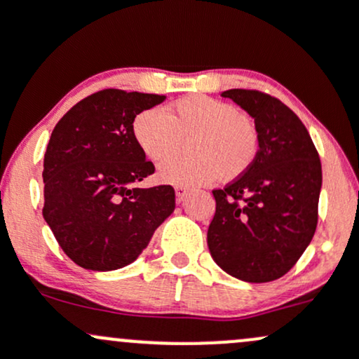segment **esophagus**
<instances>
[{
    "mask_svg": "<svg viewBox=\"0 0 359 359\" xmlns=\"http://www.w3.org/2000/svg\"><path fill=\"white\" fill-rule=\"evenodd\" d=\"M189 189L187 187H175V196H177V201H179V203H182V201L185 199V197L189 196Z\"/></svg>",
    "mask_w": 359,
    "mask_h": 359,
    "instance_id": "1",
    "label": "esophagus"
}]
</instances>
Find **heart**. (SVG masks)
Here are the masks:
<instances>
[{
	"label": "heart",
	"instance_id": "b5f03b06",
	"mask_svg": "<svg viewBox=\"0 0 359 359\" xmlns=\"http://www.w3.org/2000/svg\"><path fill=\"white\" fill-rule=\"evenodd\" d=\"M133 138L151 162H162L191 137L187 158H170L158 168L162 182L192 187L211 184L222 175L233 180L253 165L258 154V131L248 116L229 102L189 94L162 109H145L135 118Z\"/></svg>",
	"mask_w": 359,
	"mask_h": 359
}]
</instances>
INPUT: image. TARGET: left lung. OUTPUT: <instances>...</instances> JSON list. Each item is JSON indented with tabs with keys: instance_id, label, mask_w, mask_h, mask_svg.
<instances>
[{
	"instance_id": "8db88e82",
	"label": "left lung",
	"mask_w": 359,
	"mask_h": 359,
	"mask_svg": "<svg viewBox=\"0 0 359 359\" xmlns=\"http://www.w3.org/2000/svg\"><path fill=\"white\" fill-rule=\"evenodd\" d=\"M255 119L253 165L212 191L216 214L208 246L231 277L263 283L285 275L311 243L317 226L323 168L307 128L282 101L258 90L221 94Z\"/></svg>"
}]
</instances>
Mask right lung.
I'll return each instance as SVG.
<instances>
[{
	"mask_svg": "<svg viewBox=\"0 0 359 359\" xmlns=\"http://www.w3.org/2000/svg\"><path fill=\"white\" fill-rule=\"evenodd\" d=\"M165 96L104 89L77 102L52 131L43 158V219L86 270L130 265L174 212L172 185L142 189L155 172L133 138L135 118Z\"/></svg>",
	"mask_w": 359,
	"mask_h": 359,
	"instance_id": "obj_1",
	"label": "right lung"
}]
</instances>
